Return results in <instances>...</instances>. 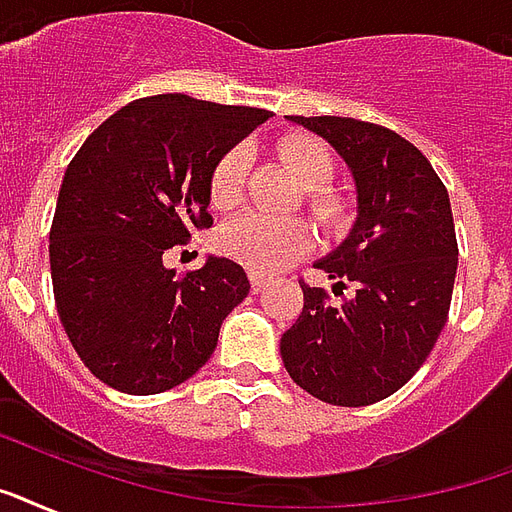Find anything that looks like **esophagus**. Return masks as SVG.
I'll return each instance as SVG.
<instances>
[{"label":"esophagus","mask_w":512,"mask_h":512,"mask_svg":"<svg viewBox=\"0 0 512 512\" xmlns=\"http://www.w3.org/2000/svg\"><path fill=\"white\" fill-rule=\"evenodd\" d=\"M268 282H271V279H268V276H263V273H257V271L249 273V287H252V292L265 290V287H268Z\"/></svg>","instance_id":"obj_1"}]
</instances>
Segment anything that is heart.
<instances>
[{"label": "heart", "instance_id": "obj_1", "mask_svg": "<svg viewBox=\"0 0 512 512\" xmlns=\"http://www.w3.org/2000/svg\"><path fill=\"white\" fill-rule=\"evenodd\" d=\"M276 152L306 190V204L319 220H335L341 206L325 187L335 174V158L325 142L308 134H287L279 139ZM249 152L236 144L222 152L209 171V201L214 209H233L244 198L247 185ZM217 249L222 255L247 265L249 271L273 273L282 271L295 257H300L311 244V230L295 217H265L247 212L233 217L217 230Z\"/></svg>", "mask_w": 512, "mask_h": 512}]
</instances>
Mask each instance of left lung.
<instances>
[{"label":"left lung","instance_id":"1","mask_svg":"<svg viewBox=\"0 0 512 512\" xmlns=\"http://www.w3.org/2000/svg\"><path fill=\"white\" fill-rule=\"evenodd\" d=\"M287 120L349 163L360 214L317 263L341 303L300 282L303 311L282 335L284 368L322 403L373 405L411 381L446 325L459 263L448 190L419 147L389 128L333 115Z\"/></svg>","mask_w":512,"mask_h":512}]
</instances>
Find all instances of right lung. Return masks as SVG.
<instances>
[{
  "label": "right lung",
  "mask_w": 512,
  "mask_h": 512,
  "mask_svg": "<svg viewBox=\"0 0 512 512\" xmlns=\"http://www.w3.org/2000/svg\"><path fill=\"white\" fill-rule=\"evenodd\" d=\"M268 117L185 93L147 96L107 117L66 166L50 225L53 298L77 357L117 392L187 381L249 295L228 257L174 276L163 255L212 228L214 161Z\"/></svg>",
  "instance_id": "add662e5"
}]
</instances>
